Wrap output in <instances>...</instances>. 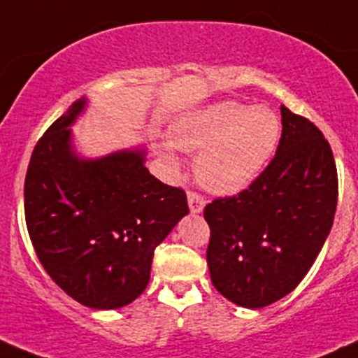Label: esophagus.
<instances>
[{
    "instance_id": "34e87169",
    "label": "esophagus",
    "mask_w": 358,
    "mask_h": 358,
    "mask_svg": "<svg viewBox=\"0 0 358 358\" xmlns=\"http://www.w3.org/2000/svg\"><path fill=\"white\" fill-rule=\"evenodd\" d=\"M187 199H189L190 213H201L202 209H204V206H206L204 197L199 196L197 192H189L187 194Z\"/></svg>"
}]
</instances>
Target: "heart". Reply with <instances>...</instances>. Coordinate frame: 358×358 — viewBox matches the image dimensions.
<instances>
[{
    "mask_svg": "<svg viewBox=\"0 0 358 358\" xmlns=\"http://www.w3.org/2000/svg\"><path fill=\"white\" fill-rule=\"evenodd\" d=\"M279 115L270 107L218 102L173 124V142L185 152H199L196 176L202 187L218 196L237 194L251 185L275 154L280 140ZM175 145L164 142L162 154L171 164L178 159Z\"/></svg>",
    "mask_w": 358,
    "mask_h": 358,
    "instance_id": "heart-1",
    "label": "heart"
}]
</instances>
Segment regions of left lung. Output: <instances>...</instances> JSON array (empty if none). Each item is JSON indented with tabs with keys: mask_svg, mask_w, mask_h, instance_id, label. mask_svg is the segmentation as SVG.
<instances>
[{
	"mask_svg": "<svg viewBox=\"0 0 358 358\" xmlns=\"http://www.w3.org/2000/svg\"><path fill=\"white\" fill-rule=\"evenodd\" d=\"M275 157L237 196L204 208L209 275L216 291L244 308H263L294 289L333 227L338 173L313 122L280 107Z\"/></svg>",
	"mask_w": 358,
	"mask_h": 358,
	"instance_id": "8db88e82",
	"label": "left lung"
}]
</instances>
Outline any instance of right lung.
I'll return each mask as SVG.
<instances>
[{"label": "right lung", "mask_w": 358, "mask_h": 358, "mask_svg": "<svg viewBox=\"0 0 358 358\" xmlns=\"http://www.w3.org/2000/svg\"><path fill=\"white\" fill-rule=\"evenodd\" d=\"M86 103L76 100L36 143L24 185L25 223L57 286L90 308L114 310L145 291L154 249L189 206L182 189L150 175L143 147L79 156L71 126Z\"/></svg>", "instance_id": "1"}]
</instances>
